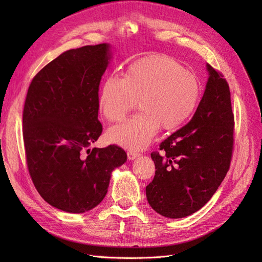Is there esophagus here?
Listing matches in <instances>:
<instances>
[{"mask_svg": "<svg viewBox=\"0 0 262 262\" xmlns=\"http://www.w3.org/2000/svg\"><path fill=\"white\" fill-rule=\"evenodd\" d=\"M140 156V154L139 153H137V152H133V150H129L128 152V158L129 160H136L137 157H139Z\"/></svg>", "mask_w": 262, "mask_h": 262, "instance_id": "1", "label": "esophagus"}]
</instances>
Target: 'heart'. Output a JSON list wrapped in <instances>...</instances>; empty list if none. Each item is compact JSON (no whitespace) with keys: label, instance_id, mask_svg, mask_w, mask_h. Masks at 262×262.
<instances>
[{"label":"heart","instance_id":"obj_1","mask_svg":"<svg viewBox=\"0 0 262 262\" xmlns=\"http://www.w3.org/2000/svg\"><path fill=\"white\" fill-rule=\"evenodd\" d=\"M201 94L194 73L164 55L132 63L124 77L112 74L101 85L98 106L109 122H119L138 105L142 112L110 128V142L131 149L146 147L161 126L175 129L192 115Z\"/></svg>","mask_w":262,"mask_h":262}]
</instances>
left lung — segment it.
I'll return each instance as SVG.
<instances>
[{"label": "left lung", "instance_id": "left-lung-1", "mask_svg": "<svg viewBox=\"0 0 262 262\" xmlns=\"http://www.w3.org/2000/svg\"><path fill=\"white\" fill-rule=\"evenodd\" d=\"M209 80L192 119L150 153L155 176L146 186L152 209L169 219L200 210L225 178L234 147V115L225 78L207 64Z\"/></svg>", "mask_w": 262, "mask_h": 262}]
</instances>
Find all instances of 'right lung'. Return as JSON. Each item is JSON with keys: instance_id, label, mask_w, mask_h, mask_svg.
I'll return each mask as SVG.
<instances>
[{"instance_id": "obj_1", "label": "right lung", "mask_w": 262, "mask_h": 262, "mask_svg": "<svg viewBox=\"0 0 262 262\" xmlns=\"http://www.w3.org/2000/svg\"><path fill=\"white\" fill-rule=\"evenodd\" d=\"M110 46H84L60 54L31 81L23 112L29 175L52 207L84 213L98 205L115 168L126 162L117 145L90 148L100 137L98 91Z\"/></svg>"}]
</instances>
